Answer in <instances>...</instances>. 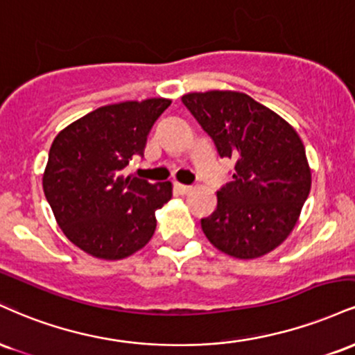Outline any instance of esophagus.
Returning a JSON list of instances; mask_svg holds the SVG:
<instances>
[{
  "label": "esophagus",
  "mask_w": 355,
  "mask_h": 355,
  "mask_svg": "<svg viewBox=\"0 0 355 355\" xmlns=\"http://www.w3.org/2000/svg\"><path fill=\"white\" fill-rule=\"evenodd\" d=\"M174 187H176V191L179 194H187L191 191V186H186V184H179V182H176L174 184Z\"/></svg>",
  "instance_id": "34e87169"
}]
</instances>
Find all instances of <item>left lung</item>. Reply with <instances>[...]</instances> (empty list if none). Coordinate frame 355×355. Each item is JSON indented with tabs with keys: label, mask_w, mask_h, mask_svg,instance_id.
Returning a JSON list of instances; mask_svg holds the SVG:
<instances>
[{
	"label": "left lung",
	"mask_w": 355,
	"mask_h": 355,
	"mask_svg": "<svg viewBox=\"0 0 355 355\" xmlns=\"http://www.w3.org/2000/svg\"><path fill=\"white\" fill-rule=\"evenodd\" d=\"M181 101L220 157L234 161L218 207L201 219L207 239L239 259L259 257L289 236L311 191V169L297 132L281 116L236 91L189 93Z\"/></svg>",
	"instance_id": "left-lung-1"
}]
</instances>
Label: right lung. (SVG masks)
I'll return each instance as SVG.
<instances>
[{"label":"right lung","instance_id":"add662e5","mask_svg":"<svg viewBox=\"0 0 355 355\" xmlns=\"http://www.w3.org/2000/svg\"><path fill=\"white\" fill-rule=\"evenodd\" d=\"M169 99L98 107L54 137L43 176L46 201L64 236L79 249L116 261L149 243L154 212L173 196L171 182L126 174L144 156L148 135Z\"/></svg>","mask_w":355,"mask_h":355}]
</instances>
